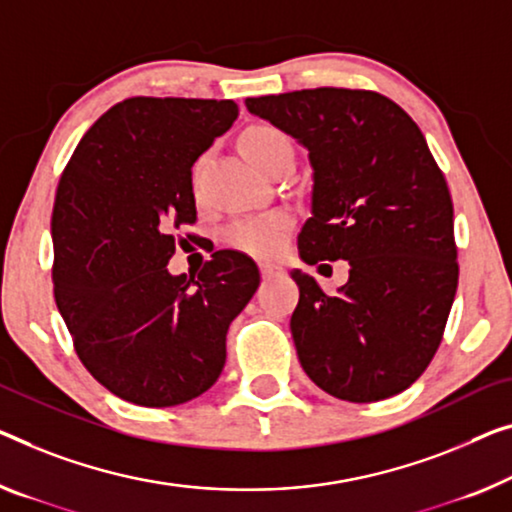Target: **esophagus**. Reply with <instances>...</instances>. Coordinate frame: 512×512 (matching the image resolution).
<instances>
[{
  "label": "esophagus",
  "mask_w": 512,
  "mask_h": 512,
  "mask_svg": "<svg viewBox=\"0 0 512 512\" xmlns=\"http://www.w3.org/2000/svg\"><path fill=\"white\" fill-rule=\"evenodd\" d=\"M259 271H262V278H280V276H285V269H282L280 264H273V262H264V264H259Z\"/></svg>",
  "instance_id": "1"
}]
</instances>
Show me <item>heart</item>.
<instances>
[{"mask_svg": "<svg viewBox=\"0 0 512 512\" xmlns=\"http://www.w3.org/2000/svg\"><path fill=\"white\" fill-rule=\"evenodd\" d=\"M289 142L282 131L269 124L248 126L239 135V149L250 163L259 170H264L266 163L287 149ZM294 227V218L289 211H264L253 213V216H243L225 230V241L241 253L255 257H273L278 255L289 239V232Z\"/></svg>", "mask_w": 512, "mask_h": 512, "instance_id": "1", "label": "heart"}]
</instances>
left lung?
Masks as SVG:
<instances>
[{"instance_id": "8db88e82", "label": "left lung", "mask_w": 512, "mask_h": 512, "mask_svg": "<svg viewBox=\"0 0 512 512\" xmlns=\"http://www.w3.org/2000/svg\"><path fill=\"white\" fill-rule=\"evenodd\" d=\"M246 108L308 149L301 259L349 264L333 296L292 271L289 326L305 375L347 402L402 393L437 352L457 289L451 193L421 128L365 89H301L246 98Z\"/></svg>"}]
</instances>
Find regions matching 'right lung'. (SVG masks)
<instances>
[{"mask_svg":"<svg viewBox=\"0 0 512 512\" xmlns=\"http://www.w3.org/2000/svg\"><path fill=\"white\" fill-rule=\"evenodd\" d=\"M239 117L234 101L126 98L75 147L52 209L55 301L98 384L174 407L216 384L232 319L259 285L253 259L218 250L172 276V227L195 223L193 165Z\"/></svg>","mask_w":512,"mask_h":512,"instance_id":"add662e5","label":"right lung"}]
</instances>
